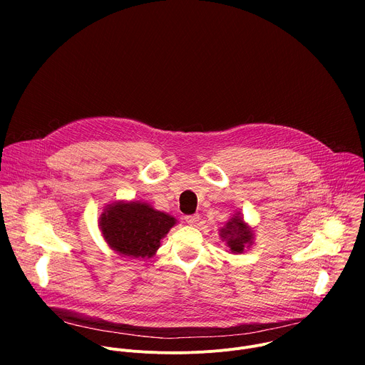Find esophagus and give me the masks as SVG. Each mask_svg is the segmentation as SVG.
Here are the masks:
<instances>
[{"mask_svg": "<svg viewBox=\"0 0 365 365\" xmlns=\"http://www.w3.org/2000/svg\"><path fill=\"white\" fill-rule=\"evenodd\" d=\"M185 221L189 224V225H196V222L199 221V215H187V217H185Z\"/></svg>", "mask_w": 365, "mask_h": 365, "instance_id": "obj_1", "label": "esophagus"}]
</instances>
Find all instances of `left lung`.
<instances>
[{"mask_svg":"<svg viewBox=\"0 0 365 365\" xmlns=\"http://www.w3.org/2000/svg\"><path fill=\"white\" fill-rule=\"evenodd\" d=\"M221 238L227 242L228 248L234 254H240L244 251L247 245L252 244V231L251 228L244 222L240 214L234 215L224 228L220 230Z\"/></svg>","mask_w":365,"mask_h":365,"instance_id":"obj_1","label":"left lung"}]
</instances>
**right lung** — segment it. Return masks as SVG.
<instances>
[{
	"mask_svg": "<svg viewBox=\"0 0 365 365\" xmlns=\"http://www.w3.org/2000/svg\"><path fill=\"white\" fill-rule=\"evenodd\" d=\"M176 220L144 202L107 205L99 218L103 240L121 257L150 258L160 247Z\"/></svg>",
	"mask_w": 365,
	"mask_h": 365,
	"instance_id": "right-lung-1",
	"label": "right lung"
}]
</instances>
